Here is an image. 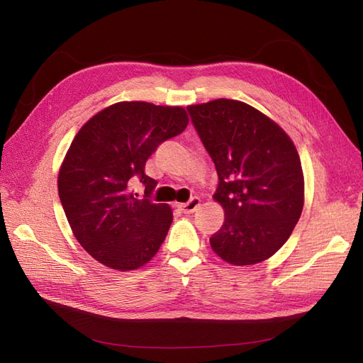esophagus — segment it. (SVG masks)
Masks as SVG:
<instances>
[{
    "mask_svg": "<svg viewBox=\"0 0 363 363\" xmlns=\"http://www.w3.org/2000/svg\"><path fill=\"white\" fill-rule=\"evenodd\" d=\"M200 204H201V200L199 199V196H194V199H191L188 203L177 204V207L180 208L183 213H194L196 208L200 207Z\"/></svg>",
    "mask_w": 363,
    "mask_h": 363,
    "instance_id": "obj_1",
    "label": "esophagus"
}]
</instances>
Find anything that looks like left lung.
Listing matches in <instances>:
<instances>
[{"mask_svg":"<svg viewBox=\"0 0 363 363\" xmlns=\"http://www.w3.org/2000/svg\"><path fill=\"white\" fill-rule=\"evenodd\" d=\"M188 112L215 163L213 199L225 212L212 250L238 267L267 260L289 239L303 211L304 179L294 142L242 101L219 98Z\"/></svg>","mask_w":363,"mask_h":363,"instance_id":"left-lung-1","label":"left lung"}]
</instances>
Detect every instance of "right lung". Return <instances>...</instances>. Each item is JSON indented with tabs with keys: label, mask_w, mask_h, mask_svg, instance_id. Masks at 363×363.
I'll return each mask as SVG.
<instances>
[{
	"label": "right lung",
	"mask_w": 363,
	"mask_h": 363,
	"mask_svg": "<svg viewBox=\"0 0 363 363\" xmlns=\"http://www.w3.org/2000/svg\"><path fill=\"white\" fill-rule=\"evenodd\" d=\"M188 123L183 107L123 101L75 135L59 171V196L74 236L103 265L138 269L159 251L172 211L150 200L157 182L145 174V163ZM136 179L146 188L142 201L130 189Z\"/></svg>",
	"instance_id": "right-lung-1"
}]
</instances>
